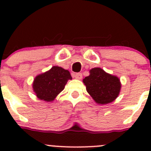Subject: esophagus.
Wrapping results in <instances>:
<instances>
[{
  "label": "esophagus",
  "instance_id": "1",
  "mask_svg": "<svg viewBox=\"0 0 151 151\" xmlns=\"http://www.w3.org/2000/svg\"><path fill=\"white\" fill-rule=\"evenodd\" d=\"M73 77L77 80H81L83 78V74L81 73H74V74H73Z\"/></svg>",
  "mask_w": 151,
  "mask_h": 151
}]
</instances>
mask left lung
<instances>
[{
  "label": "left lung",
  "mask_w": 151,
  "mask_h": 151,
  "mask_svg": "<svg viewBox=\"0 0 151 151\" xmlns=\"http://www.w3.org/2000/svg\"><path fill=\"white\" fill-rule=\"evenodd\" d=\"M83 83L88 93L99 104L113 101L119 95L121 88L118 77L105 72L101 68L90 70V75L83 79Z\"/></svg>",
  "instance_id": "1"
}]
</instances>
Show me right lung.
Here are the masks:
<instances>
[{
  "label": "right lung",
  "mask_w": 151,
  "mask_h": 151,
  "mask_svg": "<svg viewBox=\"0 0 151 151\" xmlns=\"http://www.w3.org/2000/svg\"><path fill=\"white\" fill-rule=\"evenodd\" d=\"M71 76L68 70L53 66L46 72L36 76L33 80V89L36 96L45 101H52L64 89Z\"/></svg>",
  "instance_id": "obj_1"
}]
</instances>
